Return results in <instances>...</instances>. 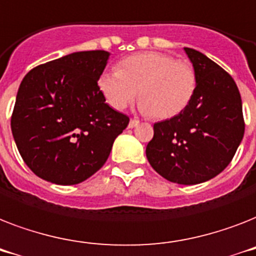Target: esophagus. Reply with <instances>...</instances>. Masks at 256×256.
<instances>
[{
  "mask_svg": "<svg viewBox=\"0 0 256 256\" xmlns=\"http://www.w3.org/2000/svg\"><path fill=\"white\" fill-rule=\"evenodd\" d=\"M138 118H130V124H128V126H130V128H134V126H138Z\"/></svg>",
  "mask_w": 256,
  "mask_h": 256,
  "instance_id": "esophagus-1",
  "label": "esophagus"
}]
</instances>
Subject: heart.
Instances as JSON below:
<instances>
[{
  "label": "heart",
  "mask_w": 256,
  "mask_h": 256,
  "mask_svg": "<svg viewBox=\"0 0 256 256\" xmlns=\"http://www.w3.org/2000/svg\"><path fill=\"white\" fill-rule=\"evenodd\" d=\"M197 86V72L189 62L157 51L130 55L120 60L118 70L106 71L98 79V88L111 108L122 111L138 94L141 111L160 120L185 111Z\"/></svg>",
  "instance_id": "obj_1"
}]
</instances>
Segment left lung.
Instances as JSON below:
<instances>
[{"label": "left lung", "mask_w": 256, "mask_h": 256, "mask_svg": "<svg viewBox=\"0 0 256 256\" xmlns=\"http://www.w3.org/2000/svg\"><path fill=\"white\" fill-rule=\"evenodd\" d=\"M185 51L197 72V91L185 111L153 126L146 158L168 181L196 185L232 162L244 134V118L232 75L200 51Z\"/></svg>", "instance_id": "1"}]
</instances>
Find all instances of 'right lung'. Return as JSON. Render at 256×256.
I'll use <instances>...</instances> for the list:
<instances>
[{"instance_id": "1", "label": "right lung", "mask_w": 256, "mask_h": 256, "mask_svg": "<svg viewBox=\"0 0 256 256\" xmlns=\"http://www.w3.org/2000/svg\"><path fill=\"white\" fill-rule=\"evenodd\" d=\"M110 52L79 51L26 74L12 114L20 154L34 174L75 185L96 173L130 118L112 110L98 88Z\"/></svg>"}]
</instances>
